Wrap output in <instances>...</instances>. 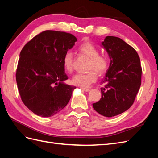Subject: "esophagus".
<instances>
[{
  "label": "esophagus",
  "instance_id": "obj_1",
  "mask_svg": "<svg viewBox=\"0 0 158 158\" xmlns=\"http://www.w3.org/2000/svg\"><path fill=\"white\" fill-rule=\"evenodd\" d=\"M80 89H82V91H84V92H89V88H84L81 87Z\"/></svg>",
  "mask_w": 158,
  "mask_h": 158
}]
</instances>
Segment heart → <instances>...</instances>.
<instances>
[{
	"instance_id": "obj_1",
	"label": "heart",
	"mask_w": 158,
	"mask_h": 158,
	"mask_svg": "<svg viewBox=\"0 0 158 158\" xmlns=\"http://www.w3.org/2000/svg\"><path fill=\"white\" fill-rule=\"evenodd\" d=\"M80 53L85 55L89 61L88 63V70H94L99 74H103L107 71L109 67V59L106 56L100 55L99 49L92 43L88 40L84 41L78 47ZM63 64L64 70L71 73L73 70V54L70 51H67L63 59ZM96 80V74L94 70H90L87 73H78L75 74L71 80L73 85L80 87H88L89 84L94 82Z\"/></svg>"
}]
</instances>
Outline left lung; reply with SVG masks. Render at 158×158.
Listing matches in <instances>:
<instances>
[{"label": "left lung", "instance_id": "8db88e82", "mask_svg": "<svg viewBox=\"0 0 158 158\" xmlns=\"http://www.w3.org/2000/svg\"><path fill=\"white\" fill-rule=\"evenodd\" d=\"M107 51L110 64L102 83V98L93 103L95 111L111 117L131 107L140 88L142 68L136 50L120 38L107 36L101 43Z\"/></svg>", "mask_w": 158, "mask_h": 158}]
</instances>
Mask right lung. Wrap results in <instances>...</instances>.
Returning a JSON list of instances; mask_svg holds the SVG:
<instances>
[{"instance_id":"obj_1","label":"right lung","mask_w":158,"mask_h":158,"mask_svg":"<svg viewBox=\"0 0 158 158\" xmlns=\"http://www.w3.org/2000/svg\"><path fill=\"white\" fill-rule=\"evenodd\" d=\"M77 41L63 31L46 30L25 45L20 54L16 82L23 103L38 116L49 117L68 104L75 86L69 78L63 59Z\"/></svg>"}]
</instances>
